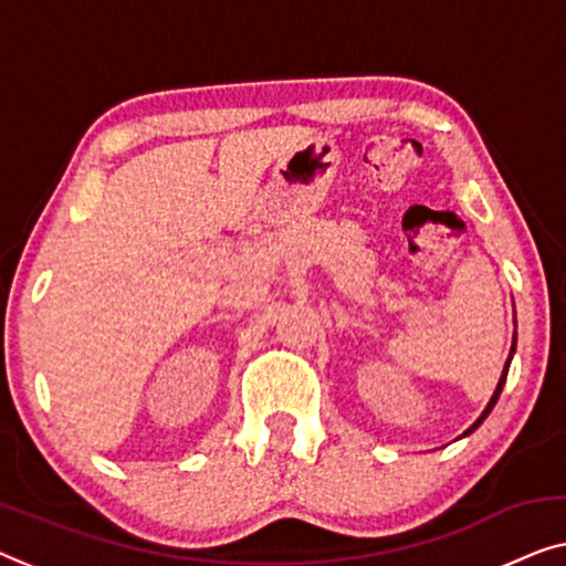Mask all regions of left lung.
<instances>
[{
  "mask_svg": "<svg viewBox=\"0 0 566 566\" xmlns=\"http://www.w3.org/2000/svg\"><path fill=\"white\" fill-rule=\"evenodd\" d=\"M513 355H515V337H513V344H511V355H507V359H505V365H503L501 380H497V385H495V392H493V398H490V403L485 406V411H482V413H480V419H478V421H474V423L470 426V429H467V431L462 433V437H470V433H472L474 429H478V426H480L482 421H485V419H488V416H490V411H493V408H495V403H497V398H501V390H503V385H505V378H507V367H511V359H513Z\"/></svg>",
  "mask_w": 566,
  "mask_h": 566,
  "instance_id": "1",
  "label": "left lung"
}]
</instances>
